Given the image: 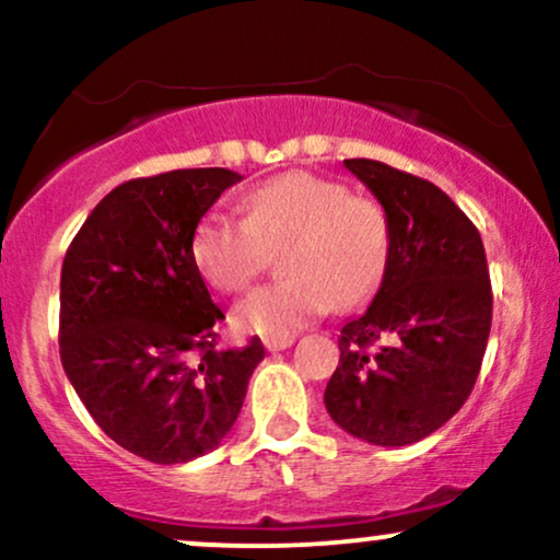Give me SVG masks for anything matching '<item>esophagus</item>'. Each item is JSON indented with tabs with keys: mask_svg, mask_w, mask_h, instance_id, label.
<instances>
[{
	"mask_svg": "<svg viewBox=\"0 0 560 560\" xmlns=\"http://www.w3.org/2000/svg\"><path fill=\"white\" fill-rule=\"evenodd\" d=\"M262 345H266V350L268 352H281V350H287V347H292L294 345V337H266L262 339Z\"/></svg>",
	"mask_w": 560,
	"mask_h": 560,
	"instance_id": "34e87169",
	"label": "esophagus"
}]
</instances>
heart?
I'll return each mask as SVG.
<instances>
[{
  "instance_id": "b5f03b06",
  "label": "heart",
  "mask_w": 560,
  "mask_h": 560,
  "mask_svg": "<svg viewBox=\"0 0 560 560\" xmlns=\"http://www.w3.org/2000/svg\"><path fill=\"white\" fill-rule=\"evenodd\" d=\"M279 249L289 279L255 289L236 305L234 324L242 331L287 337L329 305L350 311L371 300L387 268V215L337 178L289 171L244 197V221L210 213L191 240L197 271L226 294L247 289L268 253Z\"/></svg>"
}]
</instances>
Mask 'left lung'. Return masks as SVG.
<instances>
[{
	"label": "left lung",
	"mask_w": 560,
	"mask_h": 560,
	"mask_svg": "<svg viewBox=\"0 0 560 560\" xmlns=\"http://www.w3.org/2000/svg\"><path fill=\"white\" fill-rule=\"evenodd\" d=\"M345 168L382 205L389 255L371 305L342 326L324 402L358 440L413 445L458 413L479 376L492 324L485 244L432 182L365 158Z\"/></svg>",
	"instance_id": "8db88e82"
}]
</instances>
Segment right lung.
Masks as SVG:
<instances>
[{
	"mask_svg": "<svg viewBox=\"0 0 560 560\" xmlns=\"http://www.w3.org/2000/svg\"><path fill=\"white\" fill-rule=\"evenodd\" d=\"M236 182L189 168L115 186L62 262V369L102 432L152 464L221 445L266 358L258 337L218 350L223 313L191 258L199 221Z\"/></svg>",
	"mask_w": 560,
	"mask_h": 560,
	"instance_id": "add662e5",
	"label": "right lung"
}]
</instances>
